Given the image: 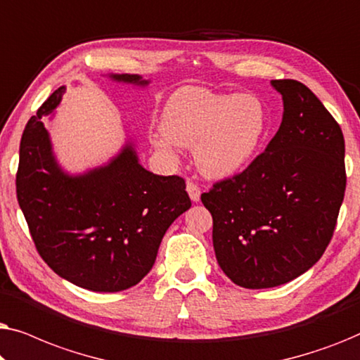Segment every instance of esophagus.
<instances>
[{
	"instance_id": "34e87169",
	"label": "esophagus",
	"mask_w": 360,
	"mask_h": 360,
	"mask_svg": "<svg viewBox=\"0 0 360 360\" xmlns=\"http://www.w3.org/2000/svg\"><path fill=\"white\" fill-rule=\"evenodd\" d=\"M186 191H188V195H190V200L193 201V203H196V201H200V196H201V190H200V186L198 185H195V184H190L186 185Z\"/></svg>"
}]
</instances>
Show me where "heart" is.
<instances>
[{
  "label": "heart",
  "mask_w": 360,
  "mask_h": 360,
  "mask_svg": "<svg viewBox=\"0 0 360 360\" xmlns=\"http://www.w3.org/2000/svg\"><path fill=\"white\" fill-rule=\"evenodd\" d=\"M269 126V110L257 95L184 86L167 100L162 127L152 134V142L170 154L176 146L195 147L201 174L226 179L255 159Z\"/></svg>",
  "instance_id": "1"
}]
</instances>
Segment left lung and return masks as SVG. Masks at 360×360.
Instances as JSON below:
<instances>
[{"label": "left lung", "mask_w": 360, "mask_h": 360, "mask_svg": "<svg viewBox=\"0 0 360 360\" xmlns=\"http://www.w3.org/2000/svg\"><path fill=\"white\" fill-rule=\"evenodd\" d=\"M272 86L283 100L277 134L244 172L201 195L219 267L252 290L287 283L321 259L346 191L344 136L331 112L297 80Z\"/></svg>", "instance_id": "left-lung-1"}]
</instances>
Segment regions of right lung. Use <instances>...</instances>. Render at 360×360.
<instances>
[{"label":"right lung","instance_id":"add662e5","mask_svg":"<svg viewBox=\"0 0 360 360\" xmlns=\"http://www.w3.org/2000/svg\"><path fill=\"white\" fill-rule=\"evenodd\" d=\"M111 80H149L111 73ZM65 86L27 121L19 146L16 193L32 240L49 267L77 287L121 292L149 274L169 226L191 206L181 176H162L139 164L127 142L106 165L80 175L62 170L44 116L60 105Z\"/></svg>","mask_w":360,"mask_h":360}]
</instances>
